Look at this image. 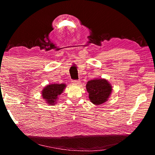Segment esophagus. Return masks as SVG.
Instances as JSON below:
<instances>
[{
  "label": "esophagus",
  "instance_id": "34e87169",
  "mask_svg": "<svg viewBox=\"0 0 155 155\" xmlns=\"http://www.w3.org/2000/svg\"><path fill=\"white\" fill-rule=\"evenodd\" d=\"M72 83L73 84V85H79V83H80V81H77V80H75V81H72Z\"/></svg>",
  "mask_w": 155,
  "mask_h": 155
}]
</instances>
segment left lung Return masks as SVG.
<instances>
[{"label":"left lung","mask_w":155,"mask_h":155,"mask_svg":"<svg viewBox=\"0 0 155 155\" xmlns=\"http://www.w3.org/2000/svg\"><path fill=\"white\" fill-rule=\"evenodd\" d=\"M86 89L90 101L96 105L107 102L112 91L111 85L104 78H95L89 81L86 85Z\"/></svg>","instance_id":"obj_1"}]
</instances>
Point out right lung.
<instances>
[{
    "mask_svg": "<svg viewBox=\"0 0 155 155\" xmlns=\"http://www.w3.org/2000/svg\"><path fill=\"white\" fill-rule=\"evenodd\" d=\"M66 85L64 83H54L48 85L43 89L41 96L46 103L49 104L50 105H55L58 100V96L61 95Z\"/></svg>",
    "mask_w": 155,
    "mask_h": 155,
    "instance_id": "1",
    "label": "right lung"
}]
</instances>
